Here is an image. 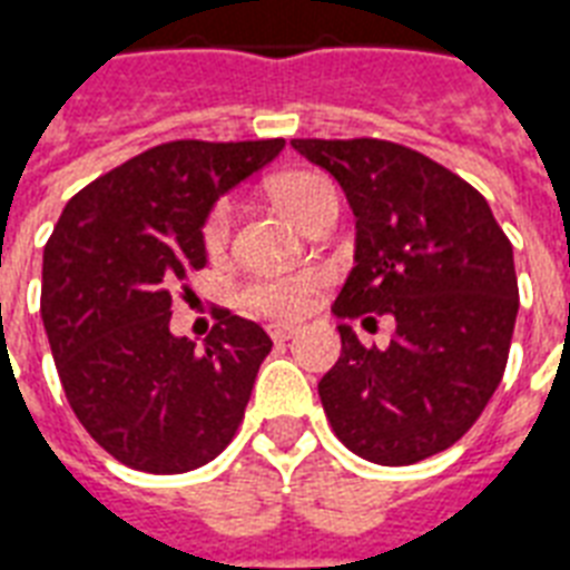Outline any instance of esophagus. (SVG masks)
Returning <instances> with one entry per match:
<instances>
[{
    "label": "esophagus",
    "mask_w": 570,
    "mask_h": 570,
    "mask_svg": "<svg viewBox=\"0 0 570 570\" xmlns=\"http://www.w3.org/2000/svg\"><path fill=\"white\" fill-rule=\"evenodd\" d=\"M299 330L294 324H273L271 326V338L273 342H288V338H294Z\"/></svg>",
    "instance_id": "esophagus-1"
}]
</instances>
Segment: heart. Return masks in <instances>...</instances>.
<instances>
[{
  "mask_svg": "<svg viewBox=\"0 0 570 570\" xmlns=\"http://www.w3.org/2000/svg\"><path fill=\"white\" fill-rule=\"evenodd\" d=\"M333 189L321 175L312 171H291L273 184V198L294 223H303V216L321 193ZM228 237V205H216L214 214L205 223V246L210 253H219ZM321 285L317 273H288V276H271L258 279L246 288V303L267 317H297L312 306V294Z\"/></svg>",
  "mask_w": 570,
  "mask_h": 570,
  "instance_id": "b5f03b06",
  "label": "heart"
}]
</instances>
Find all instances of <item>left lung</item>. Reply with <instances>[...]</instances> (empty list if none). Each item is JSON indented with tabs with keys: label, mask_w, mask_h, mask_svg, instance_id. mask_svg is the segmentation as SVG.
<instances>
[{
	"label": "left lung",
	"mask_w": 570,
	"mask_h": 570,
	"mask_svg": "<svg viewBox=\"0 0 570 570\" xmlns=\"http://www.w3.org/2000/svg\"><path fill=\"white\" fill-rule=\"evenodd\" d=\"M356 216L335 317L390 315L386 347L338 324L342 356L317 383L335 436L383 466L416 464L473 428L497 392L518 321L509 237L466 180L381 139H294ZM374 321V317H365Z\"/></svg>",
	"instance_id": "obj_1"
}]
</instances>
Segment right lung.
<instances>
[{"mask_svg":"<svg viewBox=\"0 0 570 570\" xmlns=\"http://www.w3.org/2000/svg\"><path fill=\"white\" fill-rule=\"evenodd\" d=\"M285 139L157 145L79 189L43 249L41 317L70 407L121 464L205 466L232 443L271 354L255 321L219 308L205 347L169 330L171 294L207 264V216Z\"/></svg>","mask_w":570,"mask_h":570,"instance_id":"right-lung-1","label":"right lung"}]
</instances>
